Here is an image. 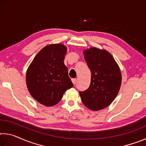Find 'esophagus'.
I'll return each mask as SVG.
<instances>
[{
  "label": "esophagus",
  "mask_w": 146,
  "mask_h": 146,
  "mask_svg": "<svg viewBox=\"0 0 146 146\" xmlns=\"http://www.w3.org/2000/svg\"><path fill=\"white\" fill-rule=\"evenodd\" d=\"M71 80H72V82L74 85L75 84L76 82V78H72L71 79Z\"/></svg>",
  "instance_id": "esophagus-1"
}]
</instances>
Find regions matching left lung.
I'll return each mask as SVG.
<instances>
[{
	"label": "left lung",
	"mask_w": 146,
	"mask_h": 146,
	"mask_svg": "<svg viewBox=\"0 0 146 146\" xmlns=\"http://www.w3.org/2000/svg\"><path fill=\"white\" fill-rule=\"evenodd\" d=\"M83 53L91 78L88 90L79 92L81 100L89 110H103L113 102L120 90L122 83L120 68L106 49L92 47L84 49Z\"/></svg>",
	"instance_id": "8db88e82"
}]
</instances>
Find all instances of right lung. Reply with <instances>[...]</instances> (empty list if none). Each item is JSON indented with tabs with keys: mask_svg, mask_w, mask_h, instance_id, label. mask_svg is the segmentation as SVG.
<instances>
[{
	"mask_svg": "<svg viewBox=\"0 0 146 146\" xmlns=\"http://www.w3.org/2000/svg\"><path fill=\"white\" fill-rule=\"evenodd\" d=\"M66 53L64 44H49L36 54L27 70V88L32 97L41 104L56 105L66 91L73 86L64 63Z\"/></svg>",
	"mask_w": 146,
	"mask_h": 146,
	"instance_id": "add662e5",
	"label": "right lung"
}]
</instances>
